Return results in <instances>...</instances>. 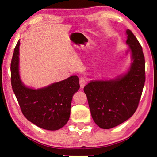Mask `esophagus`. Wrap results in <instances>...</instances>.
<instances>
[{"label": "esophagus", "instance_id": "34e87169", "mask_svg": "<svg viewBox=\"0 0 157 157\" xmlns=\"http://www.w3.org/2000/svg\"><path fill=\"white\" fill-rule=\"evenodd\" d=\"M79 85H80V89H83L85 85H86V81L83 78L79 79Z\"/></svg>", "mask_w": 157, "mask_h": 157}]
</instances>
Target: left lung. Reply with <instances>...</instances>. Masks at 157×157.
Wrapping results in <instances>:
<instances>
[{
    "label": "left lung",
    "instance_id": "left-lung-1",
    "mask_svg": "<svg viewBox=\"0 0 157 157\" xmlns=\"http://www.w3.org/2000/svg\"><path fill=\"white\" fill-rule=\"evenodd\" d=\"M131 53L127 72L109 79L91 80L84 88L93 120L102 129L124 123L136 111L144 86L145 58L142 47L131 30H126Z\"/></svg>",
    "mask_w": 157,
    "mask_h": 157
}]
</instances>
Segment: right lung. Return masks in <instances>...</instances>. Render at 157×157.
<instances>
[{"label": "right lung", "mask_w": 157, "mask_h": 157, "mask_svg": "<svg viewBox=\"0 0 157 157\" xmlns=\"http://www.w3.org/2000/svg\"><path fill=\"white\" fill-rule=\"evenodd\" d=\"M19 47L18 40L11 62V82L22 113L42 129H59L70 118L73 96L79 89V78L72 75L40 89L25 86L19 73Z\"/></svg>", "instance_id": "add662e5"}]
</instances>
